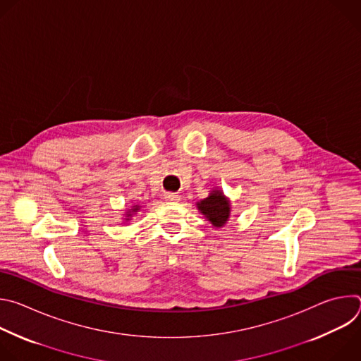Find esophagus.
Segmentation results:
<instances>
[{
    "instance_id": "1",
    "label": "esophagus",
    "mask_w": 361,
    "mask_h": 361,
    "mask_svg": "<svg viewBox=\"0 0 361 361\" xmlns=\"http://www.w3.org/2000/svg\"><path fill=\"white\" fill-rule=\"evenodd\" d=\"M164 198H166V201H173V202H176V201L180 200V197H178L177 194H174V192H166V194H164Z\"/></svg>"
}]
</instances>
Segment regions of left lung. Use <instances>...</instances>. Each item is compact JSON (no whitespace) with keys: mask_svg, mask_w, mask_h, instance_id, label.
Wrapping results in <instances>:
<instances>
[{"mask_svg":"<svg viewBox=\"0 0 361 361\" xmlns=\"http://www.w3.org/2000/svg\"><path fill=\"white\" fill-rule=\"evenodd\" d=\"M198 212L214 227L221 228L230 219V200L221 190H213L207 198L197 202Z\"/></svg>","mask_w":361,"mask_h":361,"instance_id":"obj_1","label":"left lung"}]
</instances>
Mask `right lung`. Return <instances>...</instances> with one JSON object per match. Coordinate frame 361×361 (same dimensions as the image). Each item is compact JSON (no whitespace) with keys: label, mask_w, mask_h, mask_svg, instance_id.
<instances>
[{"label":"right lung","mask_w":361,"mask_h":361,"mask_svg":"<svg viewBox=\"0 0 361 361\" xmlns=\"http://www.w3.org/2000/svg\"><path fill=\"white\" fill-rule=\"evenodd\" d=\"M138 210H140V205H133V209H131V210H128V212H127V214H126V216H127V219H126V220H128L130 217H133V214H134L135 212H138Z\"/></svg>","instance_id":"right-lung-1"}]
</instances>
